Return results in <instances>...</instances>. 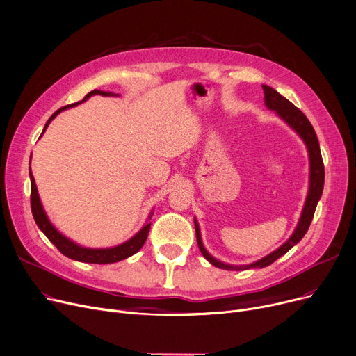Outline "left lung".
<instances>
[{
  "label": "left lung",
  "mask_w": 356,
  "mask_h": 356,
  "mask_svg": "<svg viewBox=\"0 0 356 356\" xmlns=\"http://www.w3.org/2000/svg\"><path fill=\"white\" fill-rule=\"evenodd\" d=\"M265 91V103L272 111H276V113L280 115L288 125L296 129L298 132V135L302 138L304 143L307 144L308 148V154H310V167H312V173H310V191H308V196L305 200L304 205V211L301 215V220L293 231V234L291 236V238L281 245L280 249L275 250L273 253H270L269 256L260 259L256 264L247 265V266H229L225 264H221L216 259H213L202 245V241H200V233H199V227L195 221V228H196V240H197V245L200 253L204 254V257L212 264L216 268L221 269H227V270H240V269H250V268H265L269 266L270 264L276 259H280L282 254H285L293 244H297L307 233L308 227H310L313 216L316 212V207L318 199L323 193V186H324V164H323V159H321V152H320V145H318V140L317 135L314 132V128L310 123V120L307 119V116L298 109V107L293 106L288 99H285L284 96H281L280 92L276 90H273L269 86H261Z\"/></svg>",
  "instance_id": "left-lung-1"
}]
</instances>
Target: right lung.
I'll return each instance as SVG.
<instances>
[{
    "label": "right lung",
    "instance_id": "right-lung-1",
    "mask_svg": "<svg viewBox=\"0 0 356 356\" xmlns=\"http://www.w3.org/2000/svg\"><path fill=\"white\" fill-rule=\"evenodd\" d=\"M95 95H102V96H113V92H109V91H100V90H92L90 91L88 95L81 100H87L90 96H95ZM81 102H76V103H72V104H68V106H64L60 107V109H58L51 118L49 120L46 122V125L43 128V132L46 131V128H48V125L51 123V120L60 112V111H65L68 109V107H72V106H76ZM42 132V134H43ZM30 183H32V192H30V205H32V213H33V218L38 224V227L43 231V234L49 238L51 243L55 244L56 249L63 253L64 256L70 257V259H74V260H79V261H86V264H115V261H119V260H123L127 259L132 254H135L138 250L141 249V247L144 245L147 237H148V231H149V227H151V222H148L140 233L135 234L131 240H128L127 243H123L120 245H116V247H112V249H86V247H80L76 245L75 243H72L71 240H68L67 237H64L60 233H58V231L55 229V227L49 222L48 216H46L43 208H42V204H40V199H39V195H38V189H36V183H35V179L32 176V172H30Z\"/></svg>",
    "mask_w": 356,
    "mask_h": 356
}]
</instances>
